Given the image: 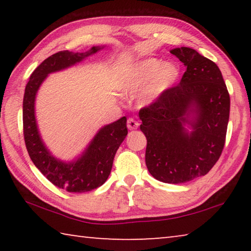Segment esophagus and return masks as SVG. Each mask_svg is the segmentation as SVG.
<instances>
[{
  "label": "esophagus",
  "instance_id": "obj_1",
  "mask_svg": "<svg viewBox=\"0 0 251 251\" xmlns=\"http://www.w3.org/2000/svg\"><path fill=\"white\" fill-rule=\"evenodd\" d=\"M138 126H139L138 122H136L134 118H128V121H127V127H128V129L130 130L137 129Z\"/></svg>",
  "mask_w": 251,
  "mask_h": 251
}]
</instances>
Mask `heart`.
I'll use <instances>...</instances> for the list:
<instances>
[{"label": "heart", "instance_id": "obj_1", "mask_svg": "<svg viewBox=\"0 0 251 251\" xmlns=\"http://www.w3.org/2000/svg\"><path fill=\"white\" fill-rule=\"evenodd\" d=\"M179 67L174 63L150 57L134 64L125 74L120 88L123 93L133 94L141 91L138 103L148 106L158 100L179 78Z\"/></svg>", "mask_w": 251, "mask_h": 251}]
</instances>
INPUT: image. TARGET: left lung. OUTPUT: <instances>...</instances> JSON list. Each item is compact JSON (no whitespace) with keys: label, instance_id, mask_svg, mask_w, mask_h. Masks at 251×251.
Returning a JSON list of instances; mask_svg holds the SVG:
<instances>
[{"label":"left lung","instance_id":"left-lung-1","mask_svg":"<svg viewBox=\"0 0 251 251\" xmlns=\"http://www.w3.org/2000/svg\"><path fill=\"white\" fill-rule=\"evenodd\" d=\"M171 53L187 66L180 83L139 110L145 161L157 180L181 184L205 176L226 141L230 97L214 62L190 48Z\"/></svg>","mask_w":251,"mask_h":251}]
</instances>
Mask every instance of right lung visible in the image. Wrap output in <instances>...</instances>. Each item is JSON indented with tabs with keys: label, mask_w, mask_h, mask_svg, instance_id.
<instances>
[{
	"label": "right lung",
	"mask_w": 251,
	"mask_h": 251,
	"mask_svg": "<svg viewBox=\"0 0 251 251\" xmlns=\"http://www.w3.org/2000/svg\"><path fill=\"white\" fill-rule=\"evenodd\" d=\"M105 46H93L85 53L70 50L50 55L36 67L29 76L23 99V130L26 150L36 168L58 188L69 193H86L107 180L113 160L127 131L126 117L105 125L78 157L63 161L55 157L41 137L35 117V99L42 83L49 74L63 71L82 62Z\"/></svg>",
	"instance_id": "1"
}]
</instances>
